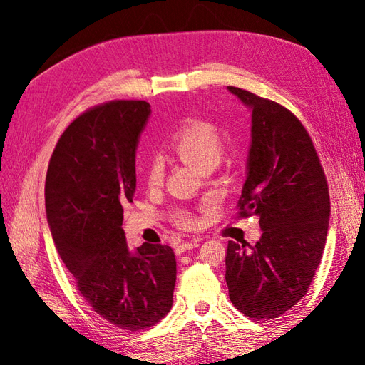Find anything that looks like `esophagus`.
I'll use <instances>...</instances> for the list:
<instances>
[{
  "instance_id": "1",
  "label": "esophagus",
  "mask_w": 365,
  "mask_h": 365,
  "mask_svg": "<svg viewBox=\"0 0 365 365\" xmlns=\"http://www.w3.org/2000/svg\"><path fill=\"white\" fill-rule=\"evenodd\" d=\"M200 243V238H192V240H188V242H182L180 245L177 246V252H185V251H190L192 250V247H197Z\"/></svg>"
}]
</instances>
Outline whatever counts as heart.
<instances>
[{
	"instance_id": "b5f03b06",
	"label": "heart",
	"mask_w": 365,
	"mask_h": 365,
	"mask_svg": "<svg viewBox=\"0 0 365 365\" xmlns=\"http://www.w3.org/2000/svg\"><path fill=\"white\" fill-rule=\"evenodd\" d=\"M173 147L182 158L200 169H210L220 165L224 153L222 135L216 123L207 119H190L173 136ZM165 174V166L158 157H152L145 168V178L149 185H158ZM177 226L195 229L199 218L190 212L178 210L174 215Z\"/></svg>"
}]
</instances>
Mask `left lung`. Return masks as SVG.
I'll return each mask as SVG.
<instances>
[{"instance_id":"1","label":"left lung","mask_w":365,"mask_h":365,"mask_svg":"<svg viewBox=\"0 0 365 365\" xmlns=\"http://www.w3.org/2000/svg\"><path fill=\"white\" fill-rule=\"evenodd\" d=\"M252 111L247 178L237 218L259 216L254 246L229 242V298L254 320L277 319L311 287L328 235L329 190L311 136L274 100L229 86Z\"/></svg>"}]
</instances>
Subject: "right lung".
<instances>
[{"instance_id": "obj_1", "label": "right lung", "mask_w": 365, "mask_h": 365, "mask_svg": "<svg viewBox=\"0 0 365 365\" xmlns=\"http://www.w3.org/2000/svg\"><path fill=\"white\" fill-rule=\"evenodd\" d=\"M149 114L144 100L89 108L61 135L45 178L46 220L76 290L100 317L130 332L168 315L177 273L173 247L143 243L131 252L122 229Z\"/></svg>"}]
</instances>
